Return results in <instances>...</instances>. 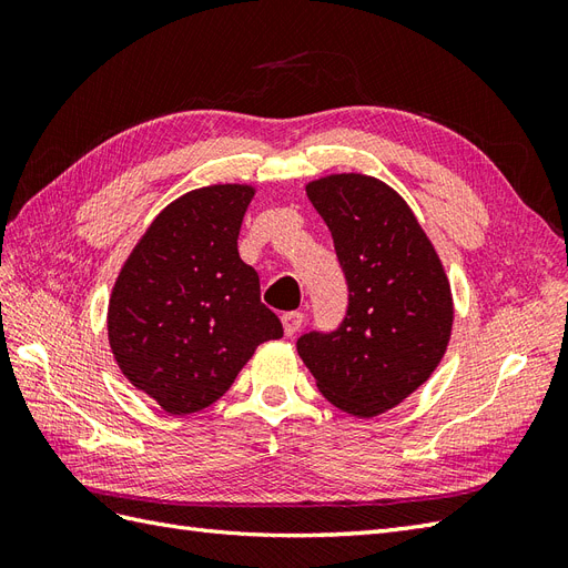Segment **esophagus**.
<instances>
[{
	"mask_svg": "<svg viewBox=\"0 0 568 568\" xmlns=\"http://www.w3.org/2000/svg\"><path fill=\"white\" fill-rule=\"evenodd\" d=\"M303 322H305V315H303L301 311H291V313H284V315H282L284 334H286V336H294V334H298V329H301V326H303Z\"/></svg>",
	"mask_w": 568,
	"mask_h": 568,
	"instance_id": "34e87169",
	"label": "esophagus"
}]
</instances>
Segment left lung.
<instances>
[{
    "label": "left lung",
    "instance_id": "1",
    "mask_svg": "<svg viewBox=\"0 0 568 568\" xmlns=\"http://www.w3.org/2000/svg\"><path fill=\"white\" fill-rule=\"evenodd\" d=\"M305 192L332 232L348 311L334 332L303 334L296 348L326 400L369 419L438 367L453 332L450 282L415 213L388 184L343 173Z\"/></svg>",
    "mask_w": 568,
    "mask_h": 568
}]
</instances>
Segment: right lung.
Masks as SVG:
<instances>
[{
    "label": "right lung",
    "mask_w": 568,
    "mask_h": 568,
    "mask_svg": "<svg viewBox=\"0 0 568 568\" xmlns=\"http://www.w3.org/2000/svg\"><path fill=\"white\" fill-rule=\"evenodd\" d=\"M255 189L213 184L173 201L120 270L109 343L132 386L170 415L213 405L261 343L282 338L236 239Z\"/></svg>",
    "instance_id": "right-lung-1"
}]
</instances>
